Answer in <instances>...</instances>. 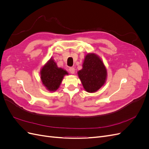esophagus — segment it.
Instances as JSON below:
<instances>
[{
  "mask_svg": "<svg viewBox=\"0 0 149 149\" xmlns=\"http://www.w3.org/2000/svg\"><path fill=\"white\" fill-rule=\"evenodd\" d=\"M69 71H70V73L74 74V72H75L74 68H73V67H70V68H69Z\"/></svg>",
  "mask_w": 149,
  "mask_h": 149,
  "instance_id": "1",
  "label": "esophagus"
}]
</instances>
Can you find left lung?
Returning <instances> with one entry per match:
<instances>
[{"label": "left lung", "mask_w": 149, "mask_h": 149, "mask_svg": "<svg viewBox=\"0 0 149 149\" xmlns=\"http://www.w3.org/2000/svg\"><path fill=\"white\" fill-rule=\"evenodd\" d=\"M78 74L86 91L94 93L105 83L107 71L100 58L96 54L89 53L85 56L83 68Z\"/></svg>", "instance_id": "left-lung-1"}]
</instances>
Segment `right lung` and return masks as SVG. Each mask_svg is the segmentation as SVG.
I'll use <instances>...</instances> for the list:
<instances>
[{"mask_svg": "<svg viewBox=\"0 0 149 149\" xmlns=\"http://www.w3.org/2000/svg\"><path fill=\"white\" fill-rule=\"evenodd\" d=\"M67 72L61 68H58L53 60L50 59L41 70V79L43 84L50 91H55Z\"/></svg>", "mask_w": 149, "mask_h": 149, "instance_id": "1", "label": "right lung"}]
</instances>
